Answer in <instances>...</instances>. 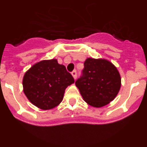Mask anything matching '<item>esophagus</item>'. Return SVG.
<instances>
[{
	"label": "esophagus",
	"instance_id": "esophagus-1",
	"mask_svg": "<svg viewBox=\"0 0 147 147\" xmlns=\"http://www.w3.org/2000/svg\"><path fill=\"white\" fill-rule=\"evenodd\" d=\"M71 76H73L74 79H76V78H77V71H76V70L72 71V72H71Z\"/></svg>",
	"mask_w": 147,
	"mask_h": 147
}]
</instances>
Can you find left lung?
I'll list each match as a JSON object with an SVG mask.
<instances>
[{
    "label": "left lung",
    "mask_w": 147,
    "mask_h": 147,
    "mask_svg": "<svg viewBox=\"0 0 147 147\" xmlns=\"http://www.w3.org/2000/svg\"><path fill=\"white\" fill-rule=\"evenodd\" d=\"M84 65L82 76L76 81L83 99L95 108L109 104L121 87L117 69L105 59L87 58Z\"/></svg>",
    "instance_id": "8db88e82"
}]
</instances>
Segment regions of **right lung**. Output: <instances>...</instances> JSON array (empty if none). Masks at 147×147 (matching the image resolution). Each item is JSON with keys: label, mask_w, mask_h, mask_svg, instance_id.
Returning <instances> with one entry per match:
<instances>
[{"label": "right lung", "mask_w": 147, "mask_h": 147, "mask_svg": "<svg viewBox=\"0 0 147 147\" xmlns=\"http://www.w3.org/2000/svg\"><path fill=\"white\" fill-rule=\"evenodd\" d=\"M74 82L65 66L52 59L33 65L24 74L22 84L32 104L42 110H50L62 102L66 88Z\"/></svg>", "instance_id": "right-lung-1"}]
</instances>
